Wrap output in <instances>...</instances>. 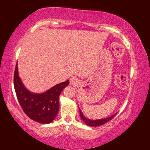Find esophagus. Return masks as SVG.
I'll return each mask as SVG.
<instances>
[{
  "label": "esophagus",
  "instance_id": "obj_1",
  "mask_svg": "<svg viewBox=\"0 0 150 150\" xmlns=\"http://www.w3.org/2000/svg\"><path fill=\"white\" fill-rule=\"evenodd\" d=\"M76 82H77V79H76V78H75V77H72V78H71V79H70V83H71V84H72V85H75V84L76 83Z\"/></svg>",
  "mask_w": 150,
  "mask_h": 150
}]
</instances>
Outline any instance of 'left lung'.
I'll list each match as a JSON object with an SVG mask.
<instances>
[{
	"instance_id": "obj_1",
	"label": "left lung",
	"mask_w": 150,
	"mask_h": 150,
	"mask_svg": "<svg viewBox=\"0 0 150 150\" xmlns=\"http://www.w3.org/2000/svg\"><path fill=\"white\" fill-rule=\"evenodd\" d=\"M79 113H80V117H81L83 121L88 125V126H90V127L101 126V125L106 123L107 122L110 121V120L111 119H112V118L115 117V115H117V114H115V115L111 116L110 117L102 118V119H99V120H91V119H88V118H87L86 117H84L81 110H80V108H79Z\"/></svg>"
}]
</instances>
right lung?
<instances>
[{"label":"right lung","mask_w":150,"mask_h":150,"mask_svg":"<svg viewBox=\"0 0 150 150\" xmlns=\"http://www.w3.org/2000/svg\"><path fill=\"white\" fill-rule=\"evenodd\" d=\"M13 82L18 101L24 112L31 119L42 124L50 123L57 117L59 109V96L62 89L69 84V80H67L44 93H32L24 86L19 77L17 64Z\"/></svg>","instance_id":"add662e5"}]
</instances>
